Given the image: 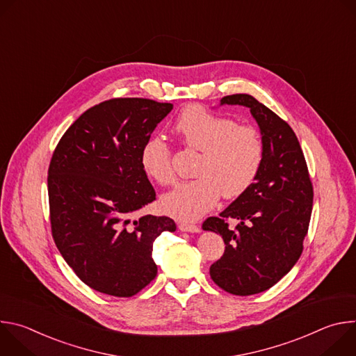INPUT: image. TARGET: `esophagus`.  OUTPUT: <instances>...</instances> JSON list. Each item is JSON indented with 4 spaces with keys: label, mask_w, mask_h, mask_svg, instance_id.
<instances>
[{
    "label": "esophagus",
    "mask_w": 356,
    "mask_h": 356,
    "mask_svg": "<svg viewBox=\"0 0 356 356\" xmlns=\"http://www.w3.org/2000/svg\"><path fill=\"white\" fill-rule=\"evenodd\" d=\"M179 229L184 231V232H198L200 227L195 224H188V222H180L179 224Z\"/></svg>",
    "instance_id": "obj_1"
}]
</instances>
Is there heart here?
<instances>
[{
	"label": "heart",
	"mask_w": 356,
	"mask_h": 356,
	"mask_svg": "<svg viewBox=\"0 0 356 356\" xmlns=\"http://www.w3.org/2000/svg\"><path fill=\"white\" fill-rule=\"evenodd\" d=\"M183 143L201 156L194 180L179 183L162 197V209L179 220H197L220 200H234L255 183L264 163L265 145L252 125L200 106L184 108L175 122ZM140 166L152 180L168 186L175 180L173 156L159 136L147 138L140 149Z\"/></svg>",
	"instance_id": "b5f03b06"
}]
</instances>
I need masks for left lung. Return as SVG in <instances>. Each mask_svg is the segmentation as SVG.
Listing matches in <instances>:
<instances>
[{"instance_id":"1","label":"left lung","mask_w":356,"mask_h":356,"mask_svg":"<svg viewBox=\"0 0 356 356\" xmlns=\"http://www.w3.org/2000/svg\"><path fill=\"white\" fill-rule=\"evenodd\" d=\"M239 104L257 120L265 145L262 169L252 187L202 229L220 234L224 255L210 276L222 290L250 296L275 286L298 261L313 210V183L306 158L290 125L249 94L221 98ZM238 224L229 228V220Z\"/></svg>"}]
</instances>
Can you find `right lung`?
Masks as SVG:
<instances>
[{
	"mask_svg": "<svg viewBox=\"0 0 356 356\" xmlns=\"http://www.w3.org/2000/svg\"><path fill=\"white\" fill-rule=\"evenodd\" d=\"M173 110L149 98H111L81 114L56 145L47 170L49 218L63 259L88 287L132 297L158 275L155 239L169 217L134 211L156 198L140 149Z\"/></svg>",
	"mask_w": 356,
	"mask_h": 356,
	"instance_id": "obj_1",
	"label": "right lung"
}]
</instances>
